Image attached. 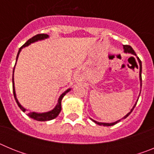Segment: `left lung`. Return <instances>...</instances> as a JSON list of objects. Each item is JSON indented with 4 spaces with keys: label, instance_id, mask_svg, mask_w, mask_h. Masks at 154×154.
I'll list each match as a JSON object with an SVG mask.
<instances>
[{
    "label": "left lung",
    "instance_id": "obj_1",
    "mask_svg": "<svg viewBox=\"0 0 154 154\" xmlns=\"http://www.w3.org/2000/svg\"><path fill=\"white\" fill-rule=\"evenodd\" d=\"M123 49H124V51H125V52H126V53H131V54H133V55H136L135 51H134V50L133 49V48H132L131 46H130V45H123ZM137 59H138V61H139V63H140V83H141V82H142V78H141V72H142V63H141V61H140V58H137ZM141 84H142V83H141ZM136 105H137V103H136V104L134 105V106L133 107V109H131V111H130V112H129V113H127V114H126V115L125 116H124V117L123 118V119H126V118L128 116L130 115V114L132 112H133V109L135 108ZM92 120L93 121L94 123H96V124H98V125H100V126H113V125H115L116 123H119V121L121 120V119H119V120L116 121V122H115V123H99V122H97V121H95V120H93V119H92Z\"/></svg>",
    "mask_w": 154,
    "mask_h": 154
}]
</instances>
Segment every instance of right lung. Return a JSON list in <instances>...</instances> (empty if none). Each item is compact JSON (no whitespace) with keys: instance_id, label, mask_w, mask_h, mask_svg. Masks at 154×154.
Wrapping results in <instances>:
<instances>
[{"instance_id":"obj_1","label":"right lung","mask_w":154,"mask_h":154,"mask_svg":"<svg viewBox=\"0 0 154 154\" xmlns=\"http://www.w3.org/2000/svg\"><path fill=\"white\" fill-rule=\"evenodd\" d=\"M47 38H48V35H46V34H38V35H36L34 37H32L31 38L28 39V40L27 41V42H25V43H24L21 48H20L18 53H17V58H16V62H17V57H18L19 53H20V51H21V48H22L23 47H26V46L29 45L31 43H33V42H37V41H38V40H42V39ZM12 82H13V93H14V99H15L16 100V103H17L19 108L21 109L23 112H25V110L26 109H25L23 106H21V104L19 103L18 100H17V98H16L15 89H14V74H13V78H12ZM69 91H70V89H68L67 91H65V92H63V93L61 95V96L59 97V99H58V101L56 105V106L55 107L54 109L51 110V111H49V112H43V113H38V112H30L28 113V116L30 118H31V119H35V120H38V121H48V120H51V119H55V118H56L57 116H58V114L60 113L61 110H62V104H61V103H62V98H63L65 94L67 93V92H69Z\"/></svg>"}]
</instances>
